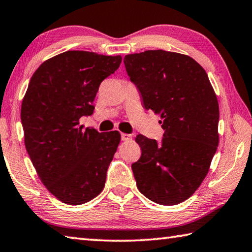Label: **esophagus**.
Returning a JSON list of instances; mask_svg holds the SVG:
<instances>
[{
    "label": "esophagus",
    "instance_id": "esophagus-1",
    "mask_svg": "<svg viewBox=\"0 0 252 252\" xmlns=\"http://www.w3.org/2000/svg\"><path fill=\"white\" fill-rule=\"evenodd\" d=\"M121 140L122 141H131L132 135L127 134V133H121Z\"/></svg>",
    "mask_w": 252,
    "mask_h": 252
}]
</instances>
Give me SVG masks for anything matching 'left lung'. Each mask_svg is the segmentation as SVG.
Returning <instances> with one entry per match:
<instances>
[{
	"mask_svg": "<svg viewBox=\"0 0 252 252\" xmlns=\"http://www.w3.org/2000/svg\"><path fill=\"white\" fill-rule=\"evenodd\" d=\"M146 110L161 114V143L136 135L141 158L132 164L139 190L159 205L193 195L216 153L219 106L204 68L187 55L145 50L123 59Z\"/></svg>",
	"mask_w": 252,
	"mask_h": 252,
	"instance_id": "obj_1",
	"label": "left lung"
}]
</instances>
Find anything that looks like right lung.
Masks as SVG:
<instances>
[{"label": "right lung", "mask_w": 252, "mask_h": 252, "mask_svg": "<svg viewBox=\"0 0 252 252\" xmlns=\"http://www.w3.org/2000/svg\"><path fill=\"white\" fill-rule=\"evenodd\" d=\"M121 61L68 50L44 62L30 80L21 109L26 151L40 181L63 203L85 204L103 189L121 135L85 130L79 119L93 114L100 84Z\"/></svg>", "instance_id": "right-lung-1"}]
</instances>
